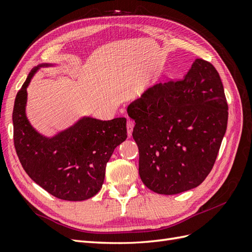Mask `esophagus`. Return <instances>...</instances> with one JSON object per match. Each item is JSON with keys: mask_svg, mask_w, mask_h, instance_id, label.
Segmentation results:
<instances>
[{"mask_svg": "<svg viewBox=\"0 0 252 252\" xmlns=\"http://www.w3.org/2000/svg\"><path fill=\"white\" fill-rule=\"evenodd\" d=\"M133 127H134V121H133V120H131V119H127L126 128H127V135H128V137H131V136H132Z\"/></svg>", "mask_w": 252, "mask_h": 252, "instance_id": "obj_1", "label": "esophagus"}]
</instances>
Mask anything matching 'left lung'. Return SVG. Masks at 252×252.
Wrapping results in <instances>:
<instances>
[{
    "label": "left lung",
    "instance_id": "left-lung-1",
    "mask_svg": "<svg viewBox=\"0 0 252 252\" xmlns=\"http://www.w3.org/2000/svg\"><path fill=\"white\" fill-rule=\"evenodd\" d=\"M126 112L136 124L132 135L148 189L176 195L204 181L228 124L223 86L212 63L196 60L181 80L146 89Z\"/></svg>",
    "mask_w": 252,
    "mask_h": 252
}]
</instances>
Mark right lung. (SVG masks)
Segmentation results:
<instances>
[{
    "instance_id": "add662e5",
    "label": "right lung",
    "mask_w": 252,
    "mask_h": 252,
    "mask_svg": "<svg viewBox=\"0 0 252 252\" xmlns=\"http://www.w3.org/2000/svg\"><path fill=\"white\" fill-rule=\"evenodd\" d=\"M56 64L34 67L17 94L12 112L15 148L23 169L35 183L56 198L82 201L101 189L107 162L115 148L126 139V119L83 116L51 137L38 132L27 116V89L41 68Z\"/></svg>"
}]
</instances>
